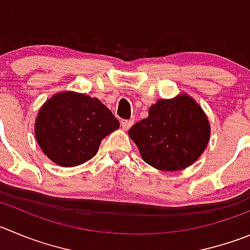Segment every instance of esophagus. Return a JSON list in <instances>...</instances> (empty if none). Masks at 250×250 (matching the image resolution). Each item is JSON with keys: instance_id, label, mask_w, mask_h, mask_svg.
<instances>
[{"instance_id": "esophagus-1", "label": "esophagus", "mask_w": 250, "mask_h": 250, "mask_svg": "<svg viewBox=\"0 0 250 250\" xmlns=\"http://www.w3.org/2000/svg\"><path fill=\"white\" fill-rule=\"evenodd\" d=\"M133 123H134V121H133V120L123 121V122H122V128H123V130H128V129H129V128L133 125Z\"/></svg>"}]
</instances>
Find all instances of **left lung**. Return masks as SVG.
Segmentation results:
<instances>
[{"label": "left lung", "mask_w": 250, "mask_h": 250, "mask_svg": "<svg viewBox=\"0 0 250 250\" xmlns=\"http://www.w3.org/2000/svg\"><path fill=\"white\" fill-rule=\"evenodd\" d=\"M142 159L162 171L186 169L202 155L211 125L204 109L186 92L158 100L146 120L128 130Z\"/></svg>", "instance_id": "1"}]
</instances>
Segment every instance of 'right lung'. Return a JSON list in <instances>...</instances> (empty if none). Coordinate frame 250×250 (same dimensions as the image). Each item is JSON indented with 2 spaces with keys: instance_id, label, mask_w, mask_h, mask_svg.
<instances>
[{
  "instance_id": "1",
  "label": "right lung",
  "mask_w": 250,
  "mask_h": 250,
  "mask_svg": "<svg viewBox=\"0 0 250 250\" xmlns=\"http://www.w3.org/2000/svg\"><path fill=\"white\" fill-rule=\"evenodd\" d=\"M118 128V120L99 99L62 91L39 108L34 134L51 162L72 167L95 157L102 139Z\"/></svg>"
}]
</instances>
